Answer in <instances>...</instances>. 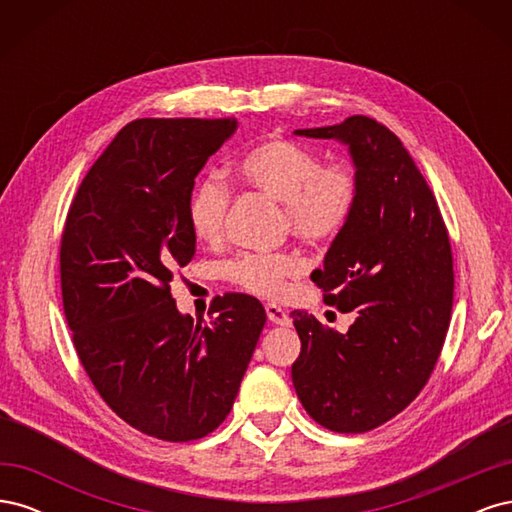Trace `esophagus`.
Listing matches in <instances>:
<instances>
[{
    "instance_id": "34e87169",
    "label": "esophagus",
    "mask_w": 512,
    "mask_h": 512,
    "mask_svg": "<svg viewBox=\"0 0 512 512\" xmlns=\"http://www.w3.org/2000/svg\"><path fill=\"white\" fill-rule=\"evenodd\" d=\"M265 309H267V318H269L273 324H280V327H288L290 318H288V314L284 312V309H282L280 305L269 303Z\"/></svg>"
}]
</instances>
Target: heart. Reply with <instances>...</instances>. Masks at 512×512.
I'll return each instance as SVG.
<instances>
[{
  "label": "heart",
  "mask_w": 512,
  "mask_h": 512,
  "mask_svg": "<svg viewBox=\"0 0 512 512\" xmlns=\"http://www.w3.org/2000/svg\"><path fill=\"white\" fill-rule=\"evenodd\" d=\"M237 177L284 209L292 237L307 245L331 243L359 205L361 181L350 162L324 164L318 151L288 138H269L247 149L235 164ZM230 192L226 183L207 175L188 196V224L203 243L222 237ZM301 273V262L290 254L241 252L224 265L226 280L260 297H282L288 282Z\"/></svg>",
  "instance_id": "obj_1"
}]
</instances>
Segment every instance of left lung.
<instances>
[{
    "instance_id": "obj_1",
    "label": "left lung",
    "mask_w": 512,
    "mask_h": 512,
    "mask_svg": "<svg viewBox=\"0 0 512 512\" xmlns=\"http://www.w3.org/2000/svg\"><path fill=\"white\" fill-rule=\"evenodd\" d=\"M294 134L346 143L361 196L312 273L324 301L354 322L342 335L294 309L292 384L318 425L365 433L406 410L438 363L455 290L451 239L421 170L382 123L352 115Z\"/></svg>"
}]
</instances>
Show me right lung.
Instances as JSON below:
<instances>
[{"label": "right lung", "mask_w": 512, "mask_h": 512, "mask_svg": "<svg viewBox=\"0 0 512 512\" xmlns=\"http://www.w3.org/2000/svg\"><path fill=\"white\" fill-rule=\"evenodd\" d=\"M237 119H136L81 181L59 247L61 299L91 384L151 438H205L228 416L267 312L226 292L211 322L177 312L175 273L196 254L188 196Z\"/></svg>", "instance_id": "add662e5"}]
</instances>
